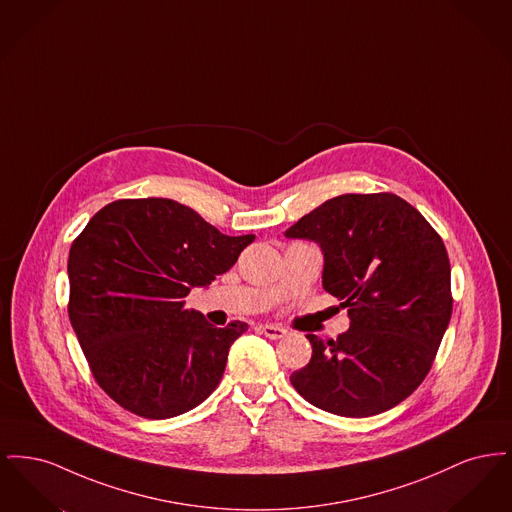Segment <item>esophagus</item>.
<instances>
[{"label":"esophagus","mask_w":512,"mask_h":512,"mask_svg":"<svg viewBox=\"0 0 512 512\" xmlns=\"http://www.w3.org/2000/svg\"><path fill=\"white\" fill-rule=\"evenodd\" d=\"M259 330L267 336L268 340H282L288 334V330H284L282 326H276V324H261Z\"/></svg>","instance_id":"34e87169"}]
</instances>
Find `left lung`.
Returning a JSON list of instances; mask_svg holds the SVG:
<instances>
[{"mask_svg": "<svg viewBox=\"0 0 512 512\" xmlns=\"http://www.w3.org/2000/svg\"><path fill=\"white\" fill-rule=\"evenodd\" d=\"M324 253L322 286L351 318L336 340L309 334L313 357L290 376L322 411L363 418L413 393L434 365L453 295L438 232L399 195L345 194L286 230Z\"/></svg>", "mask_w": 512, "mask_h": 512, "instance_id": "obj_1", "label": "left lung"}]
</instances>
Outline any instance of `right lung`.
Wrapping results in <instances>:
<instances>
[{"instance_id": "right-lung-1", "label": "right lung", "mask_w": 512, "mask_h": 512, "mask_svg": "<svg viewBox=\"0 0 512 512\" xmlns=\"http://www.w3.org/2000/svg\"><path fill=\"white\" fill-rule=\"evenodd\" d=\"M253 240L224 236L163 197L113 201L86 224L69 253V318L99 388L122 409L172 418L219 386L247 324L215 328L184 307L186 295L234 267Z\"/></svg>"}]
</instances>
